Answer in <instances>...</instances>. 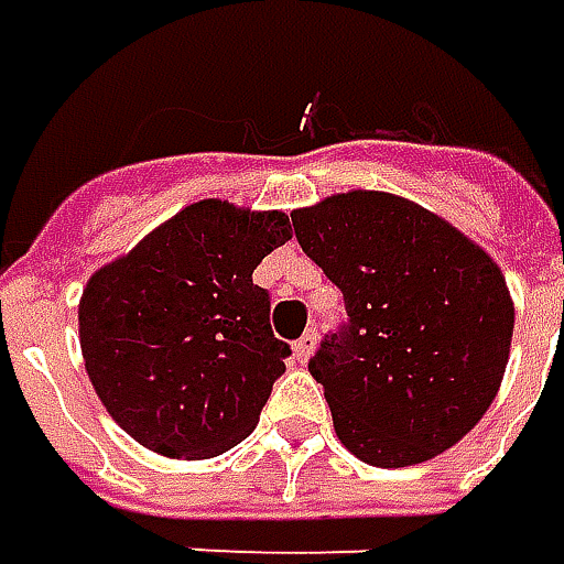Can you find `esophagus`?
<instances>
[{
  "label": "esophagus",
  "instance_id": "esophagus-1",
  "mask_svg": "<svg viewBox=\"0 0 564 564\" xmlns=\"http://www.w3.org/2000/svg\"><path fill=\"white\" fill-rule=\"evenodd\" d=\"M313 350H316V328H307L297 341H294V357L301 362H307L313 357Z\"/></svg>",
  "mask_w": 564,
  "mask_h": 564
}]
</instances>
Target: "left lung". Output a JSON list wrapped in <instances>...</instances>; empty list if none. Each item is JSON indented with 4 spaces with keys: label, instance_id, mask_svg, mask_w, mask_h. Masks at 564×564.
I'll return each instance as SVG.
<instances>
[{
    "label": "left lung",
    "instance_id": "left-lung-1",
    "mask_svg": "<svg viewBox=\"0 0 564 564\" xmlns=\"http://www.w3.org/2000/svg\"><path fill=\"white\" fill-rule=\"evenodd\" d=\"M291 220L350 316L310 360L338 441L379 468L415 466L459 444L509 362L516 307L494 257L391 192H338Z\"/></svg>",
    "mask_w": 564,
    "mask_h": 564
}]
</instances>
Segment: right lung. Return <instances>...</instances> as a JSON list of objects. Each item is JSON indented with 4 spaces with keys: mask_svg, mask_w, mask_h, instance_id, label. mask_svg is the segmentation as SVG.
<instances>
[{
    "mask_svg": "<svg viewBox=\"0 0 564 564\" xmlns=\"http://www.w3.org/2000/svg\"><path fill=\"white\" fill-rule=\"evenodd\" d=\"M291 236L282 210L204 198L89 275L79 350L101 406L132 441L210 459L254 432L289 344L251 275Z\"/></svg>",
    "mask_w": 564,
    "mask_h": 564,
    "instance_id": "add662e5",
    "label": "right lung"
}]
</instances>
